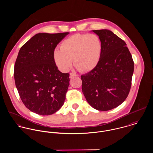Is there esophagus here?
Listing matches in <instances>:
<instances>
[{
	"label": "esophagus",
	"mask_w": 153,
	"mask_h": 153,
	"mask_svg": "<svg viewBox=\"0 0 153 153\" xmlns=\"http://www.w3.org/2000/svg\"><path fill=\"white\" fill-rule=\"evenodd\" d=\"M75 76H78V75L76 74H74V73H70V74H69V78H72L75 77Z\"/></svg>",
	"instance_id": "obj_1"
}]
</instances>
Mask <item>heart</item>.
Listing matches in <instances>:
<instances>
[{"label": "heart", "mask_w": 153, "mask_h": 153, "mask_svg": "<svg viewBox=\"0 0 153 153\" xmlns=\"http://www.w3.org/2000/svg\"><path fill=\"white\" fill-rule=\"evenodd\" d=\"M53 53L54 61L64 72L72 64L80 72L92 71L98 65L102 54V42L94 34H75L66 38Z\"/></svg>", "instance_id": "heart-1"}]
</instances>
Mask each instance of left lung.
Segmentation results:
<instances>
[{
    "label": "left lung",
    "mask_w": 153,
    "mask_h": 153,
    "mask_svg": "<svg viewBox=\"0 0 153 153\" xmlns=\"http://www.w3.org/2000/svg\"><path fill=\"white\" fill-rule=\"evenodd\" d=\"M92 32L102 42V54L97 67L81 75L82 91L92 108L108 111L121 105L128 97L134 62L126 43L112 31Z\"/></svg>",
    "instance_id": "obj_1"
}]
</instances>
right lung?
<instances>
[{"mask_svg":"<svg viewBox=\"0 0 153 153\" xmlns=\"http://www.w3.org/2000/svg\"><path fill=\"white\" fill-rule=\"evenodd\" d=\"M69 32L39 33L20 49L15 62V85L25 107L39 115L60 109L69 85V74L58 69L53 51Z\"/></svg>","mask_w":153,"mask_h":153,"instance_id":"right-lung-1","label":"right lung"}]
</instances>
